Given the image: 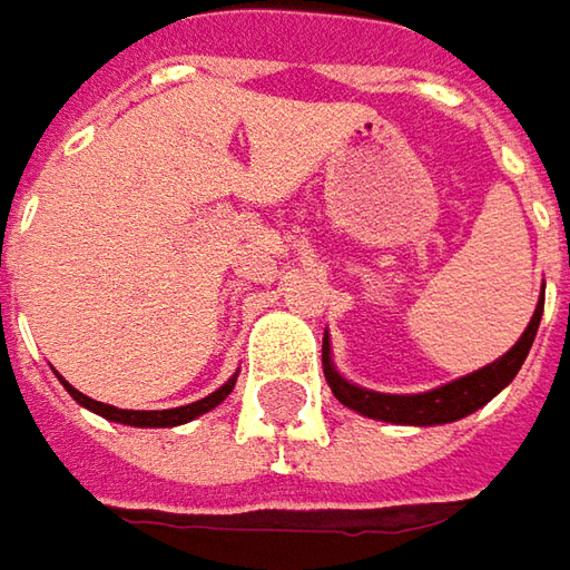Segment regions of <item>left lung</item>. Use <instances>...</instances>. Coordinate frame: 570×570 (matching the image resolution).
Segmentation results:
<instances>
[{
	"mask_svg": "<svg viewBox=\"0 0 570 570\" xmlns=\"http://www.w3.org/2000/svg\"><path fill=\"white\" fill-rule=\"evenodd\" d=\"M542 318V296L533 318L527 324V331L520 334V341L501 360L495 363L482 365L476 372L463 375L458 382H448L442 387H432V391H422V394H382V391H368V387H360V384H350L334 368L331 363V341L324 334L322 344V363H324V379L331 384L334 397L363 413L368 420H382V422H397V425H442V422H454L476 413L480 406L492 401L499 394L501 387L514 382V375L520 372V365L527 360L530 346H533V337H537V327H540Z\"/></svg>",
	"mask_w": 570,
	"mask_h": 570,
	"instance_id": "obj_1",
	"label": "left lung"
}]
</instances>
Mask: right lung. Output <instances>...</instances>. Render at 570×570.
<instances>
[{
    "mask_svg": "<svg viewBox=\"0 0 570 570\" xmlns=\"http://www.w3.org/2000/svg\"><path fill=\"white\" fill-rule=\"evenodd\" d=\"M59 382L66 384V391H69L75 401L81 403V406H88L90 413L104 416V420L122 422V425H138V429H169V425H183V422L198 420L202 413L214 410L217 403H224L226 397H229V391H233V384H236V375L226 384H220L214 394L202 397V401L186 403V406H173V410H119V406H109V403H100L94 401V397H88V394H81V391L71 387L66 379H59Z\"/></svg>",
    "mask_w": 570,
    "mask_h": 570,
    "instance_id": "add662e5",
    "label": "right lung"
}]
</instances>
